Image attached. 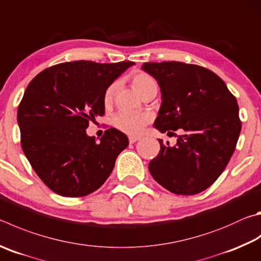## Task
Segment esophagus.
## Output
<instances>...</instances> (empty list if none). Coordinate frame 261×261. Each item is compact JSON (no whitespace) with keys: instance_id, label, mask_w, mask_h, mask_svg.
<instances>
[{"instance_id":"esophagus-1","label":"esophagus","mask_w":261,"mask_h":261,"mask_svg":"<svg viewBox=\"0 0 261 261\" xmlns=\"http://www.w3.org/2000/svg\"><path fill=\"white\" fill-rule=\"evenodd\" d=\"M139 139H140V137H138V136H130L129 137L130 144H134V143H136V141H138Z\"/></svg>"}]
</instances>
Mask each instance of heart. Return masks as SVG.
<instances>
[{"label": "heart", "instance_id": "b5f03b06", "mask_svg": "<svg viewBox=\"0 0 261 261\" xmlns=\"http://www.w3.org/2000/svg\"><path fill=\"white\" fill-rule=\"evenodd\" d=\"M131 84L134 89L138 92L140 96L153 87L156 85L155 80L150 76L149 74L145 72H136L131 76ZM113 92H114V87H110L103 96V102L105 105L111 103L113 98ZM150 121V116L147 113H138V112H129V111H120L113 116L112 123L116 129L125 132L129 135H137L144 129L147 123Z\"/></svg>", "mask_w": 261, "mask_h": 261}]
</instances>
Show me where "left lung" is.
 I'll return each instance as SVG.
<instances>
[{
    "label": "left lung",
    "instance_id": "1",
    "mask_svg": "<svg viewBox=\"0 0 261 261\" xmlns=\"http://www.w3.org/2000/svg\"><path fill=\"white\" fill-rule=\"evenodd\" d=\"M141 68L158 81L162 94L154 126L169 136L173 135L169 130L182 131L173 147L159 139L150 174L178 195L205 191L225 170L239 140L242 124L236 98L217 74L201 66L162 61Z\"/></svg>",
    "mask_w": 261,
    "mask_h": 261
}]
</instances>
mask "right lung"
<instances>
[{
  "label": "right lung",
  "instance_id": "right-lung-1",
  "mask_svg": "<svg viewBox=\"0 0 261 261\" xmlns=\"http://www.w3.org/2000/svg\"><path fill=\"white\" fill-rule=\"evenodd\" d=\"M132 65L134 61L63 63L44 69L28 84L17 113L21 147L52 192L85 196L110 177L129 139L110 127L97 143L85 129L105 114L107 88Z\"/></svg>",
  "mask_w": 261,
  "mask_h": 261
}]
</instances>
